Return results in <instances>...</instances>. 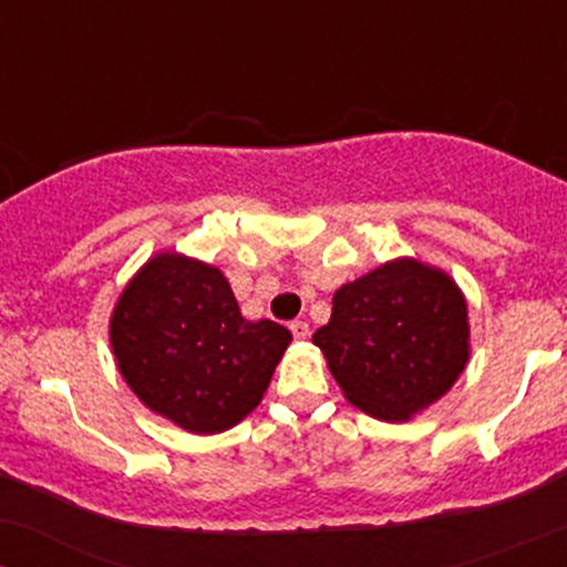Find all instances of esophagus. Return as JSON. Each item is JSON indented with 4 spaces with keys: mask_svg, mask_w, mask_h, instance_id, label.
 <instances>
[{
    "mask_svg": "<svg viewBox=\"0 0 567 567\" xmlns=\"http://www.w3.org/2000/svg\"><path fill=\"white\" fill-rule=\"evenodd\" d=\"M290 333H292V338H296V341H306V338H309V322H303V320H296V322H290Z\"/></svg>",
    "mask_w": 567,
    "mask_h": 567,
    "instance_id": "1",
    "label": "esophagus"
}]
</instances>
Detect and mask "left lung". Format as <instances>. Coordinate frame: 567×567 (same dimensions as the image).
<instances>
[{
	"mask_svg": "<svg viewBox=\"0 0 567 567\" xmlns=\"http://www.w3.org/2000/svg\"><path fill=\"white\" fill-rule=\"evenodd\" d=\"M311 341L351 405L402 424L464 373L470 309L447 271L394 258L341 285L330 322Z\"/></svg>",
	"mask_w": 567,
	"mask_h": 567,
	"instance_id": "obj_1",
	"label": "left lung"
}]
</instances>
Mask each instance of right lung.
<instances>
[{"mask_svg":"<svg viewBox=\"0 0 567 567\" xmlns=\"http://www.w3.org/2000/svg\"><path fill=\"white\" fill-rule=\"evenodd\" d=\"M109 338L135 396L192 434L226 432L252 413L292 341L282 324L245 320L224 271L175 250L135 271Z\"/></svg>","mask_w":567,"mask_h":567,"instance_id":"add662e5","label":"right lung"}]
</instances>
